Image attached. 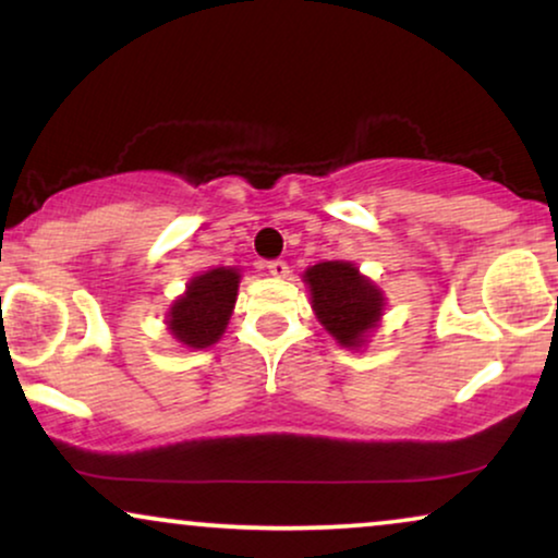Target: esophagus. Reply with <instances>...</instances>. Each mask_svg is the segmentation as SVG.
I'll list each match as a JSON object with an SVG mask.
<instances>
[{"instance_id": "obj_1", "label": "esophagus", "mask_w": 558, "mask_h": 558, "mask_svg": "<svg viewBox=\"0 0 558 558\" xmlns=\"http://www.w3.org/2000/svg\"><path fill=\"white\" fill-rule=\"evenodd\" d=\"M267 272H270L272 278H288L291 267H288L283 259H272V263H267Z\"/></svg>"}]
</instances>
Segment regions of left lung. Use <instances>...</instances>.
<instances>
[{
	"label": "left lung",
	"instance_id": "obj_1",
	"mask_svg": "<svg viewBox=\"0 0 558 558\" xmlns=\"http://www.w3.org/2000/svg\"><path fill=\"white\" fill-rule=\"evenodd\" d=\"M311 308L318 324L344 349H362L380 329L385 316L383 288L349 259H326L303 272Z\"/></svg>",
	"mask_w": 558,
	"mask_h": 558
}]
</instances>
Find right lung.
<instances>
[{"mask_svg": "<svg viewBox=\"0 0 558 558\" xmlns=\"http://www.w3.org/2000/svg\"><path fill=\"white\" fill-rule=\"evenodd\" d=\"M240 280V267H211L193 275L166 314L170 337L193 352L217 344L232 318Z\"/></svg>", "mask_w": 558, "mask_h": 558, "instance_id": "add662e5", "label": "right lung"}]
</instances>
